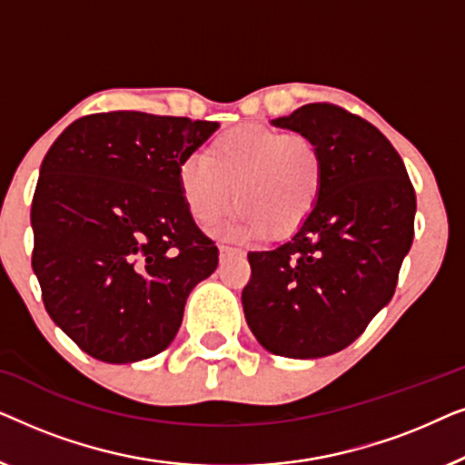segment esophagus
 Masks as SVG:
<instances>
[{
	"instance_id": "34e87169",
	"label": "esophagus",
	"mask_w": 465,
	"mask_h": 465,
	"mask_svg": "<svg viewBox=\"0 0 465 465\" xmlns=\"http://www.w3.org/2000/svg\"><path fill=\"white\" fill-rule=\"evenodd\" d=\"M231 256H243V250H239V247H231V245H220V258L226 260Z\"/></svg>"
}]
</instances>
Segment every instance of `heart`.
<instances>
[{
	"label": "heart",
	"mask_w": 465,
	"mask_h": 465,
	"mask_svg": "<svg viewBox=\"0 0 465 465\" xmlns=\"http://www.w3.org/2000/svg\"><path fill=\"white\" fill-rule=\"evenodd\" d=\"M182 199L201 226H212L234 207L228 239L285 237L302 226L320 199L323 154L313 137L271 126H241L190 156L177 169Z\"/></svg>",
	"instance_id": "1"
}]
</instances>
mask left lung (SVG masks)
I'll use <instances>...</instances> for the list:
<instances>
[{
    "label": "left lung",
    "mask_w": 465,
    "mask_h": 465,
    "mask_svg": "<svg viewBox=\"0 0 465 465\" xmlns=\"http://www.w3.org/2000/svg\"><path fill=\"white\" fill-rule=\"evenodd\" d=\"M272 124L315 139L323 183L285 243L247 253L241 301L271 353L323 358L351 345L391 301L415 234V188L390 139L339 105H302Z\"/></svg>",
    "instance_id": "left-lung-1"
}]
</instances>
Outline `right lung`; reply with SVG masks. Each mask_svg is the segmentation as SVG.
<instances>
[{
  "mask_svg": "<svg viewBox=\"0 0 465 465\" xmlns=\"http://www.w3.org/2000/svg\"><path fill=\"white\" fill-rule=\"evenodd\" d=\"M218 123L143 112L78 118L40 167L34 272L53 322L107 364L171 345L193 288L218 266L194 224L177 169Z\"/></svg>",
  "mask_w": 465,
  "mask_h": 465,
  "instance_id": "obj_1",
  "label": "right lung"
}]
</instances>
